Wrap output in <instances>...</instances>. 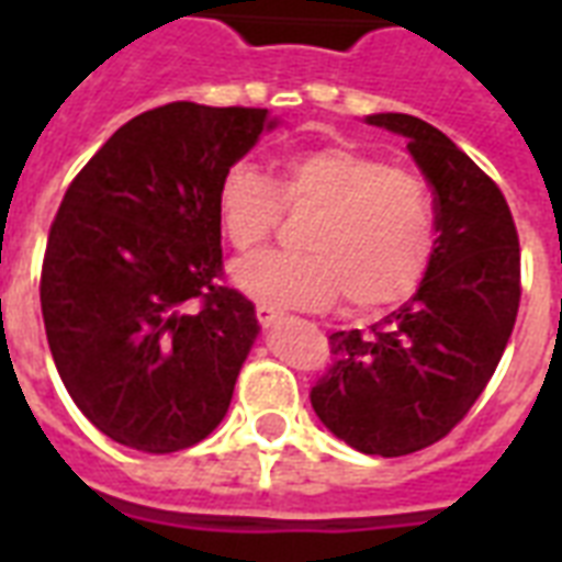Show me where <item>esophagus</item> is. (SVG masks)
<instances>
[{"label": "esophagus", "instance_id": "1", "mask_svg": "<svg viewBox=\"0 0 562 562\" xmlns=\"http://www.w3.org/2000/svg\"><path fill=\"white\" fill-rule=\"evenodd\" d=\"M256 317H259V324H262V329H277V326L282 324L280 312H273V308H268V306L256 308Z\"/></svg>", "mask_w": 562, "mask_h": 562}]
</instances>
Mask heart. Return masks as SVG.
<instances>
[{"instance_id":"1","label":"heart","mask_w":562,"mask_h":562,"mask_svg":"<svg viewBox=\"0 0 562 562\" xmlns=\"http://www.w3.org/2000/svg\"><path fill=\"white\" fill-rule=\"evenodd\" d=\"M224 236L238 254L268 245L282 210L315 212L306 254H265L233 268L247 297L273 308H326L347 300L370 315L400 306L423 285L437 250V210L428 183L350 145L291 154L277 178L238 162L215 192Z\"/></svg>"}]
</instances>
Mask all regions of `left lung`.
<instances>
[{
    "mask_svg": "<svg viewBox=\"0 0 562 562\" xmlns=\"http://www.w3.org/2000/svg\"><path fill=\"white\" fill-rule=\"evenodd\" d=\"M368 122L405 136L431 183L435 262L370 333L329 335L335 364L312 387V408L352 449L400 458L443 440L496 373L522 297L519 236L496 180L449 136L408 113Z\"/></svg>",
    "mask_w": 562,
    "mask_h": 562,
    "instance_id": "1",
    "label": "left lung"
}]
</instances>
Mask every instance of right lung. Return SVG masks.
Listing matches in <instances>:
<instances>
[{"instance_id": "obj_1", "label": "right lung", "mask_w": 562, "mask_h": 562, "mask_svg": "<svg viewBox=\"0 0 562 562\" xmlns=\"http://www.w3.org/2000/svg\"><path fill=\"white\" fill-rule=\"evenodd\" d=\"M265 108L171 101L122 125L66 189L40 306L55 368L101 435L139 452L201 443L259 335L224 285L215 192Z\"/></svg>"}]
</instances>
